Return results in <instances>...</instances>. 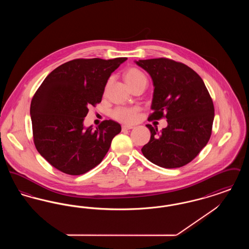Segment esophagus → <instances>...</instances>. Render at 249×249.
<instances>
[{
    "label": "esophagus",
    "instance_id": "esophagus-1",
    "mask_svg": "<svg viewBox=\"0 0 249 249\" xmlns=\"http://www.w3.org/2000/svg\"><path fill=\"white\" fill-rule=\"evenodd\" d=\"M133 127L130 125H122V130H131Z\"/></svg>",
    "mask_w": 249,
    "mask_h": 249
}]
</instances>
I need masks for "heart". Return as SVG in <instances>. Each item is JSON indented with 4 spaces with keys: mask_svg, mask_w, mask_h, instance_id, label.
I'll return each mask as SVG.
<instances>
[{
    "mask_svg": "<svg viewBox=\"0 0 249 249\" xmlns=\"http://www.w3.org/2000/svg\"><path fill=\"white\" fill-rule=\"evenodd\" d=\"M123 78L130 89L138 84L146 83V77L142 71L136 68H130L124 72ZM112 117L119 121L125 123H132L138 118L137 108L119 107L112 113Z\"/></svg>",
    "mask_w": 249,
    "mask_h": 249,
    "instance_id": "obj_1",
    "label": "heart"
}]
</instances>
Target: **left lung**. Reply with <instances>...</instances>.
<instances>
[{
  "mask_svg": "<svg viewBox=\"0 0 249 249\" xmlns=\"http://www.w3.org/2000/svg\"><path fill=\"white\" fill-rule=\"evenodd\" d=\"M135 63L147 71L154 86L148 119H167L160 131L147 124L150 140L142 153L163 168L188 164L209 141L213 126V101L201 76L189 66L172 59H139Z\"/></svg>",
  "mask_w": 249,
  "mask_h": 249,
  "instance_id": "1",
  "label": "left lung"
}]
</instances>
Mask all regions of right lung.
<instances>
[{"label": "right lung", "mask_w": 249, "mask_h": 249, "mask_svg": "<svg viewBox=\"0 0 249 249\" xmlns=\"http://www.w3.org/2000/svg\"><path fill=\"white\" fill-rule=\"evenodd\" d=\"M127 58L72 59L51 71L31 103L37 151L60 172L79 176L101 163L121 131L114 120L93 130L84 119L101 103L107 80Z\"/></svg>", "instance_id": "1"}]
</instances>
